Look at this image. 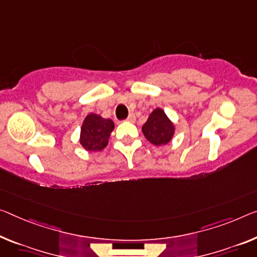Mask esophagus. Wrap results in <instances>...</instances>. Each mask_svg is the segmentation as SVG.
Segmentation results:
<instances>
[{
	"label": "esophagus",
	"mask_w": 257,
	"mask_h": 257,
	"mask_svg": "<svg viewBox=\"0 0 257 257\" xmlns=\"http://www.w3.org/2000/svg\"><path fill=\"white\" fill-rule=\"evenodd\" d=\"M126 120L130 121V123H134V121H136V116H134L133 113H131V115L127 117V119H126Z\"/></svg>",
	"instance_id": "esophagus-1"
}]
</instances>
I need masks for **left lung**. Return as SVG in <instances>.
Listing matches in <instances>:
<instances>
[{"instance_id":"left-lung-1","label":"left lung","mask_w":257,"mask_h":257,"mask_svg":"<svg viewBox=\"0 0 257 257\" xmlns=\"http://www.w3.org/2000/svg\"><path fill=\"white\" fill-rule=\"evenodd\" d=\"M176 132V126L163 109H154L142 126V133L151 144L155 146L168 145Z\"/></svg>"}]
</instances>
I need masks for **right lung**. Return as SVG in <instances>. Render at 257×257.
Returning a JSON list of instances; mask_svg holds the SVG:
<instances>
[{
  "label": "right lung",
  "mask_w": 257,
  "mask_h": 257,
  "mask_svg": "<svg viewBox=\"0 0 257 257\" xmlns=\"http://www.w3.org/2000/svg\"><path fill=\"white\" fill-rule=\"evenodd\" d=\"M115 123L110 118H103L90 112L85 117L80 128L79 142L87 152H101L106 147Z\"/></svg>",
  "instance_id": "right-lung-1"
}]
</instances>
